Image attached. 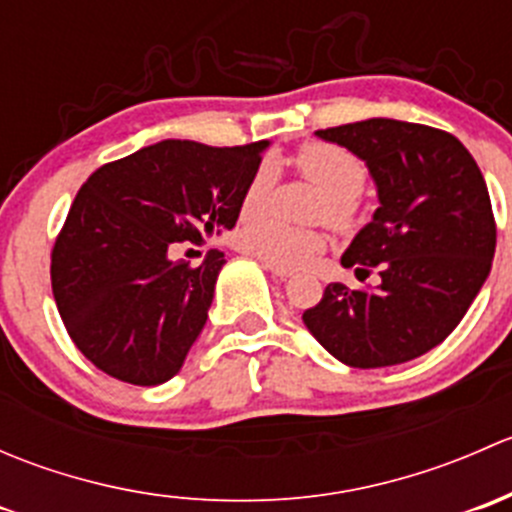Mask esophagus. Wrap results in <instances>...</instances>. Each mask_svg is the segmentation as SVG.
<instances>
[{
  "label": "esophagus",
  "mask_w": 512,
  "mask_h": 512,
  "mask_svg": "<svg viewBox=\"0 0 512 512\" xmlns=\"http://www.w3.org/2000/svg\"><path fill=\"white\" fill-rule=\"evenodd\" d=\"M262 265H265V270H267V272H272V277H277V280L287 282L289 277H292V270H287V267H282V265H275V262L262 260Z\"/></svg>",
  "instance_id": "obj_1"
}]
</instances>
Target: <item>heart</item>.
Wrapping results in <instances>:
<instances>
[{
	"instance_id": "1",
	"label": "heart",
	"mask_w": 512,
	"mask_h": 512,
	"mask_svg": "<svg viewBox=\"0 0 512 512\" xmlns=\"http://www.w3.org/2000/svg\"><path fill=\"white\" fill-rule=\"evenodd\" d=\"M294 165L307 180H312L324 193L322 215L332 223H347L352 218L354 200L364 193L369 170L366 163L352 151L332 143H307L294 156ZM277 170L270 160L257 165L252 178L242 190L240 210L245 215L242 225L237 227V245L250 255L262 257L282 267H304L319 257L327 247L322 232L302 230L280 223L267 213H257L270 200L275 188ZM252 212V216H247Z\"/></svg>"
}]
</instances>
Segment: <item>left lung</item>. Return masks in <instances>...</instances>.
<instances>
[{"label": "left lung", "mask_w": 512, "mask_h": 512, "mask_svg": "<svg viewBox=\"0 0 512 512\" xmlns=\"http://www.w3.org/2000/svg\"><path fill=\"white\" fill-rule=\"evenodd\" d=\"M359 156L379 208L342 257L379 287L332 282L304 324L354 369L404 364L438 347L468 312L493 265L495 220L483 173L456 136L421 123L369 118L317 131Z\"/></svg>", "instance_id": "8db88e82"}]
</instances>
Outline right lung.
I'll return each mask as SVG.
<instances>
[{
    "label": "right lung",
    "instance_id": "right-lung-1",
    "mask_svg": "<svg viewBox=\"0 0 512 512\" xmlns=\"http://www.w3.org/2000/svg\"><path fill=\"white\" fill-rule=\"evenodd\" d=\"M267 146L170 138L101 165L81 185L51 250V289L96 369L136 386L178 374L208 322L225 255L210 250L193 267L170 250L235 227Z\"/></svg>",
    "mask_w": 512,
    "mask_h": 512
}]
</instances>
